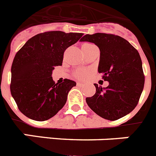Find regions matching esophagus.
Listing matches in <instances>:
<instances>
[{
  "mask_svg": "<svg viewBox=\"0 0 156 156\" xmlns=\"http://www.w3.org/2000/svg\"><path fill=\"white\" fill-rule=\"evenodd\" d=\"M77 85H78V86H82L83 84L81 83V82H77Z\"/></svg>",
  "mask_w": 156,
  "mask_h": 156,
  "instance_id": "34e87169",
  "label": "esophagus"
}]
</instances>
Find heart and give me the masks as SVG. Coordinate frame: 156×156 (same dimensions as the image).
<instances>
[{
	"label": "heart",
	"instance_id": "obj_1",
	"mask_svg": "<svg viewBox=\"0 0 156 156\" xmlns=\"http://www.w3.org/2000/svg\"><path fill=\"white\" fill-rule=\"evenodd\" d=\"M86 44H90V43H86ZM88 75H89V71L87 69H78L74 73V76L78 79H83Z\"/></svg>",
	"mask_w": 156,
	"mask_h": 156
}]
</instances>
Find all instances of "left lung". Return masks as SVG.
<instances>
[{
  "mask_svg": "<svg viewBox=\"0 0 156 156\" xmlns=\"http://www.w3.org/2000/svg\"><path fill=\"white\" fill-rule=\"evenodd\" d=\"M80 41L95 43L100 50L98 67L106 88L94 84L96 91L87 97L88 106L102 118L116 120L130 113L138 103L144 85L141 59L128 41L113 34H87Z\"/></svg>",
  "mask_w": 156,
  "mask_h": 156,
  "instance_id": "8db88e82",
  "label": "left lung"
}]
</instances>
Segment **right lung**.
<instances>
[{
    "label": "right lung",
    "mask_w": 156,
    "mask_h": 156,
    "mask_svg": "<svg viewBox=\"0 0 156 156\" xmlns=\"http://www.w3.org/2000/svg\"><path fill=\"white\" fill-rule=\"evenodd\" d=\"M83 33L50 31L29 39L17 52L12 65L10 89L19 110L29 118L44 121L55 116L65 105L68 94L76 82L53 81L52 71L62 65L66 49Z\"/></svg>",
    "instance_id": "1"
}]
</instances>
